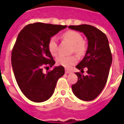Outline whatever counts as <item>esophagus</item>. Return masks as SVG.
<instances>
[{"label": "esophagus", "mask_w": 124, "mask_h": 124, "mask_svg": "<svg viewBox=\"0 0 124 124\" xmlns=\"http://www.w3.org/2000/svg\"><path fill=\"white\" fill-rule=\"evenodd\" d=\"M65 73H66V74H68V73H71V71H70V70H69V69H65Z\"/></svg>", "instance_id": "1"}]
</instances>
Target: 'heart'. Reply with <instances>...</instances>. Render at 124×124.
<instances>
[{"label": "heart", "mask_w": 124, "mask_h": 124, "mask_svg": "<svg viewBox=\"0 0 124 124\" xmlns=\"http://www.w3.org/2000/svg\"><path fill=\"white\" fill-rule=\"evenodd\" d=\"M63 39L67 41L72 45L71 52L75 53L78 56H83L85 54L87 49L86 41L83 39L81 34L75 30H68L62 34ZM48 50L53 56L58 54V43L55 37H51L48 41ZM56 62L59 65L65 68H70L77 62L76 55H60L56 59Z\"/></svg>", "instance_id": "obj_1"}]
</instances>
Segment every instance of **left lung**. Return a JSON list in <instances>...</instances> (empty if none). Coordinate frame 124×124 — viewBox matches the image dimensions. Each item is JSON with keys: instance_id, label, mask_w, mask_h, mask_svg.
I'll return each instance as SVG.
<instances>
[{"instance_id": "8db88e82", "label": "left lung", "mask_w": 124, "mask_h": 124, "mask_svg": "<svg viewBox=\"0 0 124 124\" xmlns=\"http://www.w3.org/2000/svg\"><path fill=\"white\" fill-rule=\"evenodd\" d=\"M69 28L82 32L88 40V48L83 59L76 67L83 72L86 67L87 75L75 73L78 81L72 85L74 94L84 101L95 99L104 89L108 79L112 63V54L106 34L96 27L82 24L69 26Z\"/></svg>"}]
</instances>
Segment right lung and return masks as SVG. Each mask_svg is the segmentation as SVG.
I'll return each instance as SVG.
<instances>
[{
	"label": "right lung",
	"mask_w": 124,
	"mask_h": 124,
	"mask_svg": "<svg viewBox=\"0 0 124 124\" xmlns=\"http://www.w3.org/2000/svg\"><path fill=\"white\" fill-rule=\"evenodd\" d=\"M66 26L50 23L28 24L17 36L11 52V64L17 83L30 101L42 102L53 95L64 68L56 66L43 73V69L54 65L48 50V41Z\"/></svg>",
	"instance_id": "obj_1"
}]
</instances>
